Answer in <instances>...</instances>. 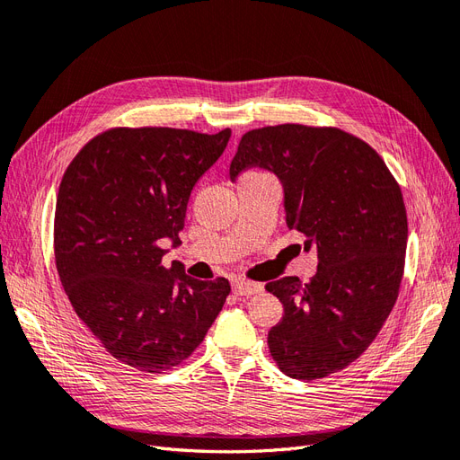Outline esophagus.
<instances>
[{
    "label": "esophagus",
    "instance_id": "obj_1",
    "mask_svg": "<svg viewBox=\"0 0 460 460\" xmlns=\"http://www.w3.org/2000/svg\"><path fill=\"white\" fill-rule=\"evenodd\" d=\"M261 289H262L261 284L247 282V280H242V278H235L232 282V291L235 296H255Z\"/></svg>",
    "mask_w": 460,
    "mask_h": 460
}]
</instances>
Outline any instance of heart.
I'll return each instance as SVG.
<instances>
[{
	"instance_id": "1",
	"label": "heart",
	"mask_w": 460,
	"mask_h": 460,
	"mask_svg": "<svg viewBox=\"0 0 460 460\" xmlns=\"http://www.w3.org/2000/svg\"><path fill=\"white\" fill-rule=\"evenodd\" d=\"M257 172H249V174H245V176H255Z\"/></svg>"
}]
</instances>
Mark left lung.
Returning a JSON list of instances; mask_svg holds the SVG:
<instances>
[{"mask_svg":"<svg viewBox=\"0 0 460 460\" xmlns=\"http://www.w3.org/2000/svg\"><path fill=\"white\" fill-rule=\"evenodd\" d=\"M249 169L280 180L288 226L318 257L309 284L297 276L267 284L284 305L270 355L289 378H326L367 351L397 301L409 234L401 188L363 140L303 124L243 134L230 182Z\"/></svg>","mask_w":460,"mask_h":460,"instance_id":"obj_1","label":"left lung"}]
</instances>
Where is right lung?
Masks as SVG:
<instances>
[{
	"label": "right lung",
	"mask_w": 460,
	"mask_h": 460,
	"mask_svg": "<svg viewBox=\"0 0 460 460\" xmlns=\"http://www.w3.org/2000/svg\"><path fill=\"white\" fill-rule=\"evenodd\" d=\"M230 130L103 132L68 164L55 205V261L73 309L105 349L142 372L188 358L230 294L226 278L196 280L163 264L193 186Z\"/></svg>",
	"instance_id": "add662e5"
}]
</instances>
